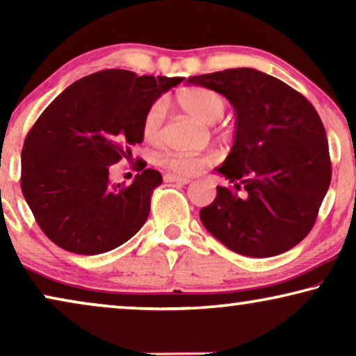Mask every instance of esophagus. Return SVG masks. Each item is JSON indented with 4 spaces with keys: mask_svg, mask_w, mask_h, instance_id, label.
<instances>
[{
    "mask_svg": "<svg viewBox=\"0 0 356 356\" xmlns=\"http://www.w3.org/2000/svg\"><path fill=\"white\" fill-rule=\"evenodd\" d=\"M163 179L167 183H178V184H188L191 183V179L189 178H183V177H177V175H165Z\"/></svg>",
    "mask_w": 356,
    "mask_h": 356,
    "instance_id": "obj_1",
    "label": "esophagus"
}]
</instances>
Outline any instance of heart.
Masks as SVG:
<instances>
[{
	"label": "heart",
	"instance_id": "heart-1",
	"mask_svg": "<svg viewBox=\"0 0 356 356\" xmlns=\"http://www.w3.org/2000/svg\"><path fill=\"white\" fill-rule=\"evenodd\" d=\"M175 104L183 111H186L188 115L194 116V118L206 124H212L220 120L228 108V100L220 92L202 86H191L178 90L177 95H175ZM163 104L162 102H154L145 111L143 126H140L143 138L145 140L154 143V140L159 139L163 124ZM159 163L163 168H167L168 172L189 177V175H194L209 167L212 163V157H209V155L165 154L159 159Z\"/></svg>",
	"mask_w": 356,
	"mask_h": 356
}]
</instances>
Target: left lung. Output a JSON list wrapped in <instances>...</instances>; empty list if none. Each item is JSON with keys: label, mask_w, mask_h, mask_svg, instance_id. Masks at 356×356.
I'll return each instance as SVG.
<instances>
[{"label": "left lung", "mask_w": 356, "mask_h": 356, "mask_svg": "<svg viewBox=\"0 0 356 356\" xmlns=\"http://www.w3.org/2000/svg\"><path fill=\"white\" fill-rule=\"evenodd\" d=\"M189 84L225 95L236 113L235 143L217 168L233 186H217L202 225L238 254L270 257L313 228L330 184L325 129L311 102L252 67L193 76Z\"/></svg>", "instance_id": "obj_1"}]
</instances>
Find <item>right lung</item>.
Masks as SVG:
<instances>
[{
  "label": "right lung",
  "instance_id": "add662e5",
  "mask_svg": "<svg viewBox=\"0 0 356 356\" xmlns=\"http://www.w3.org/2000/svg\"><path fill=\"white\" fill-rule=\"evenodd\" d=\"M184 77L136 76L105 70L61 92L29 131L21 154V188L38 227L63 250L100 254L123 245L149 217L162 184L140 168L129 186L110 184V165L143 143L145 111Z\"/></svg>",
  "mask_w": 356,
  "mask_h": 356
}]
</instances>
